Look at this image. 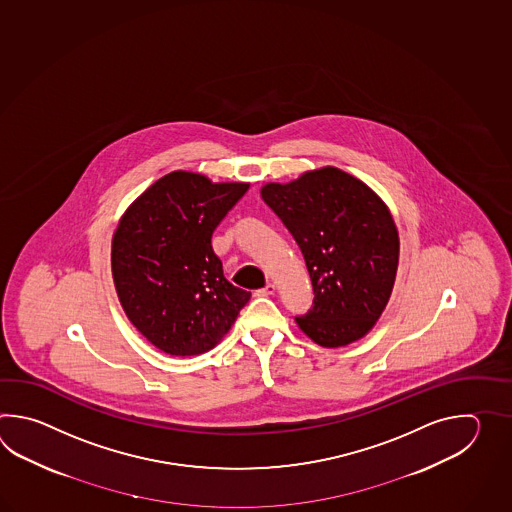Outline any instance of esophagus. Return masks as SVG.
<instances>
[{
	"label": "esophagus",
	"mask_w": 512,
	"mask_h": 512,
	"mask_svg": "<svg viewBox=\"0 0 512 512\" xmlns=\"http://www.w3.org/2000/svg\"><path fill=\"white\" fill-rule=\"evenodd\" d=\"M274 293V283H267L263 289L258 291V294H272Z\"/></svg>",
	"instance_id": "34e87169"
}]
</instances>
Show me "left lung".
I'll use <instances>...</instances> for the list:
<instances>
[{
  "instance_id": "1",
  "label": "left lung",
  "mask_w": 512,
  "mask_h": 512,
  "mask_svg": "<svg viewBox=\"0 0 512 512\" xmlns=\"http://www.w3.org/2000/svg\"><path fill=\"white\" fill-rule=\"evenodd\" d=\"M261 197L293 234L313 283V307L296 324L324 348L364 337L390 300L399 263V234L381 197L333 166L265 185Z\"/></svg>"
}]
</instances>
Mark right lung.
I'll return each instance as SVG.
<instances>
[{"instance_id": "right-lung-1", "label": "right lung", "mask_w": 512, "mask_h": 512, "mask_svg": "<svg viewBox=\"0 0 512 512\" xmlns=\"http://www.w3.org/2000/svg\"><path fill=\"white\" fill-rule=\"evenodd\" d=\"M247 183H210L172 172L120 219L111 269L120 304L148 342L175 357L214 348L251 293L223 276L212 234Z\"/></svg>"}]
</instances>
